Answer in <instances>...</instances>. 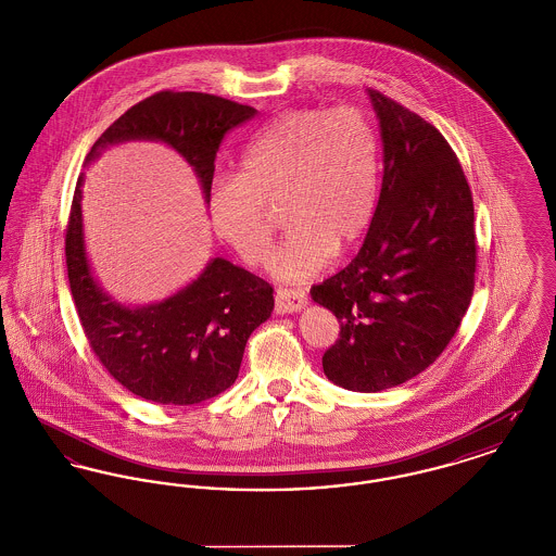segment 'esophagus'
Here are the masks:
<instances>
[{"label": "esophagus", "instance_id": "34e87169", "mask_svg": "<svg viewBox=\"0 0 556 556\" xmlns=\"http://www.w3.org/2000/svg\"><path fill=\"white\" fill-rule=\"evenodd\" d=\"M308 304V298L302 290H277L275 293V313L290 315L298 313Z\"/></svg>", "mask_w": 556, "mask_h": 556}]
</instances>
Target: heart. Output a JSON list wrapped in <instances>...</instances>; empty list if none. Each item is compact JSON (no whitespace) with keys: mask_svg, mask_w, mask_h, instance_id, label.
Instances as JSON below:
<instances>
[{"mask_svg":"<svg viewBox=\"0 0 556 556\" xmlns=\"http://www.w3.org/2000/svg\"><path fill=\"white\" fill-rule=\"evenodd\" d=\"M379 191V143L356 108H295L256 132L241 152L239 173L214 179L212 229L248 265H263L270 243L266 204L283 195L288 233L273 252L281 281H308L336 250L369 227Z\"/></svg>","mask_w":556,"mask_h":556,"instance_id":"heart-1","label":"heart"}]
</instances>
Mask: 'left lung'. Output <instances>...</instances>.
Returning a JSON list of instances; mask_svg holds the SVG:
<instances>
[{
  "label": "left lung",
  "mask_w": 556,
  "mask_h": 556,
  "mask_svg": "<svg viewBox=\"0 0 556 556\" xmlns=\"http://www.w3.org/2000/svg\"><path fill=\"white\" fill-rule=\"evenodd\" d=\"M379 118L383 179L367 238L350 265L311 290L340 320L323 354L329 381L381 392L435 363L476 288L473 198L444 135L367 89Z\"/></svg>",
  "instance_id": "8db88e82"
}]
</instances>
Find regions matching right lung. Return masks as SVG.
<instances>
[{
  "label": "right lung",
  "instance_id": "1",
  "mask_svg": "<svg viewBox=\"0 0 556 556\" xmlns=\"http://www.w3.org/2000/svg\"><path fill=\"white\" fill-rule=\"evenodd\" d=\"M256 108L198 93L159 91L129 108L93 143L85 162L131 139L162 141L193 166L206 202L223 137ZM83 175L66 227V268L87 342L135 396L187 406L218 396L238 379L245 342L270 317L273 288L225 258H212L184 290L148 306H123L91 275L83 238Z\"/></svg>",
  "mask_w": 556,
  "mask_h": 556
}]
</instances>
